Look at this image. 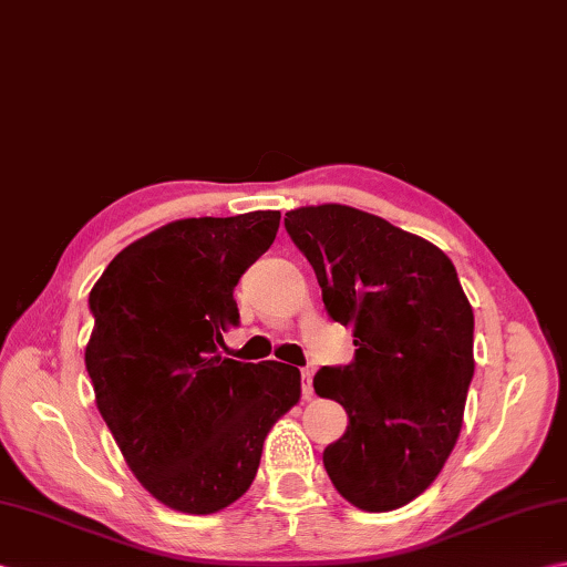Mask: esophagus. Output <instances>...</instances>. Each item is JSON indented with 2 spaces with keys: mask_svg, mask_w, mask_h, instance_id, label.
I'll list each match as a JSON object with an SVG mask.
<instances>
[{
  "mask_svg": "<svg viewBox=\"0 0 567 567\" xmlns=\"http://www.w3.org/2000/svg\"><path fill=\"white\" fill-rule=\"evenodd\" d=\"M299 375H302V398H305V401H309V398L315 395V388H312L315 371L312 369H302V371H299Z\"/></svg>",
  "mask_w": 567,
  "mask_h": 567,
  "instance_id": "34e87169",
  "label": "esophagus"
}]
</instances>
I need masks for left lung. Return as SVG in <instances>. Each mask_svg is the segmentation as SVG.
Instances as JSON below:
<instances>
[{
    "label": "left lung",
    "instance_id": "8db88e82",
    "mask_svg": "<svg viewBox=\"0 0 567 567\" xmlns=\"http://www.w3.org/2000/svg\"><path fill=\"white\" fill-rule=\"evenodd\" d=\"M285 228L357 347L349 365L315 375L317 395L349 415L324 470L353 506L393 512L435 482L460 437L474 375L472 305L445 252L365 210L302 206L285 214Z\"/></svg>",
    "mask_w": 567,
    "mask_h": 567
}]
</instances>
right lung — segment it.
Listing matches in <instances>:
<instances>
[{
    "label": "right lung",
    "mask_w": 567,
    "mask_h": 567,
    "mask_svg": "<svg viewBox=\"0 0 567 567\" xmlns=\"http://www.w3.org/2000/svg\"><path fill=\"white\" fill-rule=\"evenodd\" d=\"M280 210L184 218L117 252L87 297L85 369L132 474L157 502L216 514L248 492L299 369L224 359L233 290L272 246Z\"/></svg>",
    "instance_id": "right-lung-1"
}]
</instances>
